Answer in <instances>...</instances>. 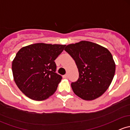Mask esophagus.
I'll return each instance as SVG.
<instances>
[{
    "label": "esophagus",
    "mask_w": 130,
    "mask_h": 130,
    "mask_svg": "<svg viewBox=\"0 0 130 130\" xmlns=\"http://www.w3.org/2000/svg\"><path fill=\"white\" fill-rule=\"evenodd\" d=\"M63 78H65V79H67V78H68V75H67V74H66V75H63Z\"/></svg>",
    "instance_id": "34e87169"
}]
</instances>
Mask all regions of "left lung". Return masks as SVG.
<instances>
[{
    "instance_id": "8db88e82",
    "label": "left lung",
    "mask_w": 130,
    "mask_h": 130,
    "mask_svg": "<svg viewBox=\"0 0 130 130\" xmlns=\"http://www.w3.org/2000/svg\"><path fill=\"white\" fill-rule=\"evenodd\" d=\"M65 51L75 60L79 78L71 84L74 93L81 99L92 101L109 88L115 72L112 54L106 48L82 41L67 45Z\"/></svg>"
}]
</instances>
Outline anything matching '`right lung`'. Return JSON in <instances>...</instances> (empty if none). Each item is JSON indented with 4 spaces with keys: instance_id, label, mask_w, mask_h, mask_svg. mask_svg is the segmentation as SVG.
Returning <instances> with one entry per match:
<instances>
[{
    "instance_id": "add662e5",
    "label": "right lung",
    "mask_w": 130,
    "mask_h": 130,
    "mask_svg": "<svg viewBox=\"0 0 130 130\" xmlns=\"http://www.w3.org/2000/svg\"><path fill=\"white\" fill-rule=\"evenodd\" d=\"M66 45L36 43L23 47L12 62L14 81L23 94L35 101L52 95L62 77L56 73L55 60Z\"/></svg>"
}]
</instances>
